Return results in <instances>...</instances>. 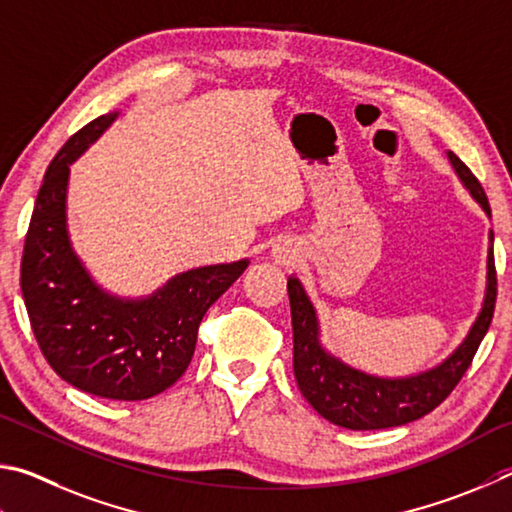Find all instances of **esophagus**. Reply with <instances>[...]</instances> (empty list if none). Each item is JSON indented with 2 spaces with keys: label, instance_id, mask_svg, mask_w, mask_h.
Masks as SVG:
<instances>
[{
  "label": "esophagus",
  "instance_id": "34e87169",
  "mask_svg": "<svg viewBox=\"0 0 512 512\" xmlns=\"http://www.w3.org/2000/svg\"><path fill=\"white\" fill-rule=\"evenodd\" d=\"M279 258H285V254H279Z\"/></svg>",
  "mask_w": 512,
  "mask_h": 512
}]
</instances>
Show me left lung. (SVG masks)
I'll return each mask as SVG.
<instances>
[{"label": "left lung", "mask_w": 512, "mask_h": 512, "mask_svg": "<svg viewBox=\"0 0 512 512\" xmlns=\"http://www.w3.org/2000/svg\"><path fill=\"white\" fill-rule=\"evenodd\" d=\"M456 175L461 177L465 188L472 193L483 211L490 215V204L479 179L463 161L447 152ZM495 233L490 231V242ZM290 310H292V337H294V378L312 409L330 423L346 429H387L414 423L427 416L450 396L463 373L472 364L483 335L488 333L492 312L497 301V270L492 247L488 249V290L483 308L474 321L463 344L447 357L443 364L425 373L409 375V378H378L353 366L344 364L319 344L317 312L312 308L306 290L299 279L288 281Z\"/></svg>", "instance_id": "obj_1"}]
</instances>
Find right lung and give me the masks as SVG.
I'll list each match as a JSON object with an SVG mask.
<instances>
[{"instance_id": "add662e5", "label": "right lung", "mask_w": 512, "mask_h": 512, "mask_svg": "<svg viewBox=\"0 0 512 512\" xmlns=\"http://www.w3.org/2000/svg\"><path fill=\"white\" fill-rule=\"evenodd\" d=\"M116 119L80 128L47 168L24 240L20 285L44 360L80 391L146 400L182 378L202 317L249 261L209 265L170 279L148 299L103 292L78 261L67 233L69 164Z\"/></svg>"}]
</instances>
